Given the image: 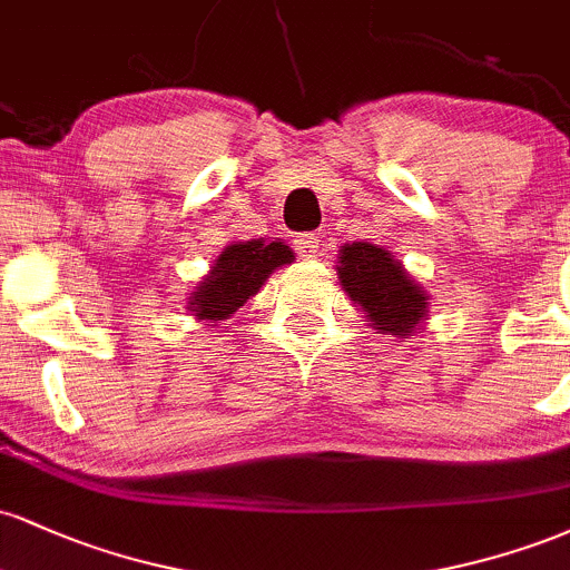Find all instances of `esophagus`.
I'll list each match as a JSON object with an SVG mask.
<instances>
[{
  "mask_svg": "<svg viewBox=\"0 0 570 570\" xmlns=\"http://www.w3.org/2000/svg\"><path fill=\"white\" fill-rule=\"evenodd\" d=\"M294 248H297L299 257H316L318 248H322V240H318V233H299L294 235Z\"/></svg>",
  "mask_w": 570,
  "mask_h": 570,
  "instance_id": "esophagus-1",
  "label": "esophagus"
}]
</instances>
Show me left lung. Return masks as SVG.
Wrapping results in <instances>:
<instances>
[{
  "label": "left lung",
  "instance_id": "left-lung-1",
  "mask_svg": "<svg viewBox=\"0 0 570 570\" xmlns=\"http://www.w3.org/2000/svg\"><path fill=\"white\" fill-rule=\"evenodd\" d=\"M337 276L348 297L367 313L372 326L404 337L426 316V294L381 246L345 244Z\"/></svg>",
  "mask_w": 570,
  "mask_h": 570
}]
</instances>
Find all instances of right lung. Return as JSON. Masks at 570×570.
I'll use <instances>...</instances> for the list:
<instances>
[{"instance_id": "obj_1", "label": "right lung", "mask_w": 570, "mask_h": 570, "mask_svg": "<svg viewBox=\"0 0 570 570\" xmlns=\"http://www.w3.org/2000/svg\"><path fill=\"white\" fill-rule=\"evenodd\" d=\"M294 252L284 240H244L227 246L217 265L193 292L189 311L206 322H222L259 292L265 278L281 265H289Z\"/></svg>"}]
</instances>
